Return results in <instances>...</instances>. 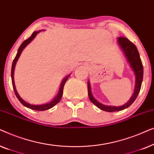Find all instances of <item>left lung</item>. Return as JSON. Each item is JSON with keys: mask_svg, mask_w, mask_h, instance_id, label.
<instances>
[{"mask_svg": "<svg viewBox=\"0 0 154 154\" xmlns=\"http://www.w3.org/2000/svg\"><path fill=\"white\" fill-rule=\"evenodd\" d=\"M117 42L119 47L121 48V50L123 51L128 62L129 63L130 66L131 67L132 71H133L134 76H135V86H134V93L127 103L119 106H109V105L101 104L97 100H96V99L94 97L92 94L90 81H88V91L90 100L98 108H100L103 111H107V112L122 111L129 107L136 100L137 97L139 92L140 91L143 80V66L137 48L134 45V44L132 43L131 41H130L127 38L119 37L117 40Z\"/></svg>", "mask_w": 154, "mask_h": 154, "instance_id": "left-lung-1", "label": "left lung"}]
</instances>
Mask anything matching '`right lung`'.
Segmentation results:
<instances>
[{
	"instance_id": "add662e5",
	"label": "right lung",
	"mask_w": 154,
	"mask_h": 154,
	"mask_svg": "<svg viewBox=\"0 0 154 154\" xmlns=\"http://www.w3.org/2000/svg\"><path fill=\"white\" fill-rule=\"evenodd\" d=\"M41 31H43V30L34 31V32L32 33V35H31V36L29 37L28 39H26V41H24L22 44H21L20 47L19 48V49H18L17 53V55L15 57V58H14V60H13V62H12V69H11V78H12V87H13V89H14V93H15L16 97H17L18 100H20V102L22 103V104L24 105V106H26L29 109H33V110H36V111L48 110V109H50L52 108V107H53L54 106H55V105L57 104L59 102H60V101L61 100V99H62V94H63V90H64V84L66 82L67 79H68V78L70 76V75H68L67 76L65 77L64 79L62 80V83H61V84H60V90H59V92H58L57 94V96L55 97H54L53 100H52L51 102H50L45 103V104H39V105L38 104H36V105L31 104H29V103L26 102V101H24L22 98H21V97L20 95H19L17 91L16 90V88H15V85H14V68H15L17 62V60H18L19 57H20V54H22L23 50H24V48L26 47L28 44L30 43L32 41L33 39H34V38L36 36V35L38 34V33L39 32H41Z\"/></svg>"
}]
</instances>
